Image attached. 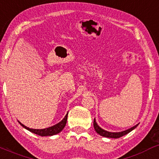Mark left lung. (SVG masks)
I'll use <instances>...</instances> for the list:
<instances>
[{"mask_svg":"<svg viewBox=\"0 0 159 159\" xmlns=\"http://www.w3.org/2000/svg\"><path fill=\"white\" fill-rule=\"evenodd\" d=\"M93 125H94V130H95L96 132L98 134L101 135V136H103L105 137H110V138H119V137L124 136V135L127 134L131 132L132 130L134 129V128H136L137 125H138V124H137L135 126H134V127L129 128V129L126 130V131H121V132H109V131H105V130L102 129V128H100L99 126L98 125V124L96 123L95 119H94V124Z\"/></svg>","mask_w":159,"mask_h":159,"instance_id":"left-lung-1","label":"left lung"}]
</instances>
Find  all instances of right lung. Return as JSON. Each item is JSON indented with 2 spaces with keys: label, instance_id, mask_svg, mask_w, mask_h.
<instances>
[{
  "label": "right lung",
  "instance_id": "1",
  "mask_svg": "<svg viewBox=\"0 0 159 159\" xmlns=\"http://www.w3.org/2000/svg\"><path fill=\"white\" fill-rule=\"evenodd\" d=\"M67 115H68V113H67V115L65 116V117L60 122H58V124L52 126V127L47 128H44V129H32V128H29L28 127H26L25 125L22 124L21 122H19V124L22 126L23 128H26L27 130L30 131L32 133H34L36 134L39 135V136H52V135H55L58 134L59 132L63 130V128L65 127L66 123H67Z\"/></svg>",
  "mask_w": 159,
  "mask_h": 159
}]
</instances>
